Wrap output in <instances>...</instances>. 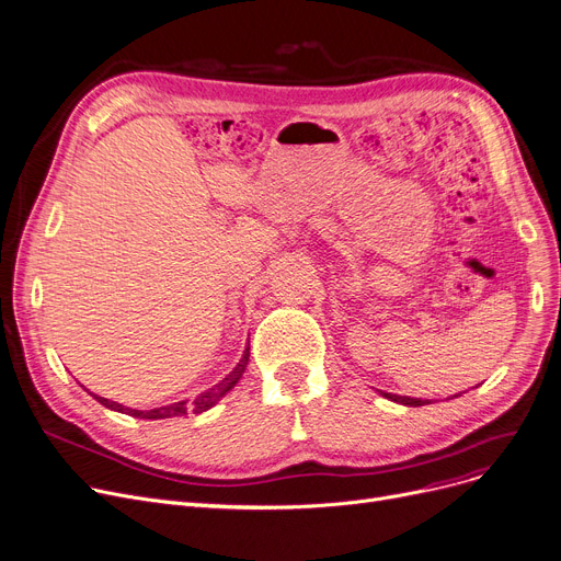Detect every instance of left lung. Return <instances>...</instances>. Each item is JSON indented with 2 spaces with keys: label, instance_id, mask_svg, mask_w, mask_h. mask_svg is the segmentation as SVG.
I'll return each mask as SVG.
<instances>
[{
  "label": "left lung",
  "instance_id": "1",
  "mask_svg": "<svg viewBox=\"0 0 561 561\" xmlns=\"http://www.w3.org/2000/svg\"><path fill=\"white\" fill-rule=\"evenodd\" d=\"M383 397L392 399V402H397V404H404V407H424V404H430V402H426V399H415V397H402V394H392V392H383Z\"/></svg>",
  "mask_w": 561,
  "mask_h": 561
}]
</instances>
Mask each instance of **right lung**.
<instances>
[{"label": "right lung", "mask_w": 561, "mask_h": 561, "mask_svg": "<svg viewBox=\"0 0 561 561\" xmlns=\"http://www.w3.org/2000/svg\"><path fill=\"white\" fill-rule=\"evenodd\" d=\"M247 365H249V346H247V352H244V358L237 363V367L230 371V375H228L221 383H217L215 388H209V390L201 392L192 404H190V402H178V404L159 407V409H152V411H135V409H125V407H121V404H116V402H110V399H104V397H95V394H93V397L98 399L100 404H104L106 409H114V411L127 413V415H131V417H144V420H164V417H178V415L182 417V415H186L190 411L203 413V411L215 407V404L219 402V399H221L230 388H234V383H237L239 379H242Z\"/></svg>", "instance_id": "add662e5"}]
</instances>
